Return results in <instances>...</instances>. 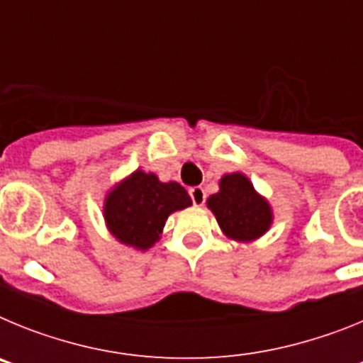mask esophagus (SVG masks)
Returning a JSON list of instances; mask_svg holds the SVG:
<instances>
[{
  "mask_svg": "<svg viewBox=\"0 0 363 363\" xmlns=\"http://www.w3.org/2000/svg\"><path fill=\"white\" fill-rule=\"evenodd\" d=\"M189 194H191L192 201H194V205H203L205 203V198H207V194H205L203 187H192L191 191H189Z\"/></svg>",
  "mask_w": 363,
  "mask_h": 363,
  "instance_id": "1",
  "label": "esophagus"
}]
</instances>
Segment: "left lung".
I'll return each mask as SVG.
<instances>
[{"label":"left lung","mask_w":363,"mask_h":363,"mask_svg":"<svg viewBox=\"0 0 363 363\" xmlns=\"http://www.w3.org/2000/svg\"><path fill=\"white\" fill-rule=\"evenodd\" d=\"M218 185L220 191L207 198V207L216 218L221 233L238 243L262 238L274 220L267 198L256 191L243 172L223 174Z\"/></svg>","instance_id":"8db88e82"}]
</instances>
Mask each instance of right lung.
Masks as SVG:
<instances>
[{
    "label": "right lung",
    "mask_w": 363,
    "mask_h": 363,
    "mask_svg": "<svg viewBox=\"0 0 363 363\" xmlns=\"http://www.w3.org/2000/svg\"><path fill=\"white\" fill-rule=\"evenodd\" d=\"M178 182H162L142 169L116 182L105 194L104 220L111 236L136 251H147L162 238L167 218L191 207Z\"/></svg>",
    "instance_id": "add662e5"
}]
</instances>
